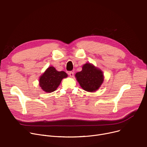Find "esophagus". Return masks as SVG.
<instances>
[{"instance_id":"34e87169","label":"esophagus","mask_w":147,"mask_h":147,"mask_svg":"<svg viewBox=\"0 0 147 147\" xmlns=\"http://www.w3.org/2000/svg\"><path fill=\"white\" fill-rule=\"evenodd\" d=\"M68 74L70 75V76L71 77H74V72H73V71H70L69 73H68Z\"/></svg>"}]
</instances>
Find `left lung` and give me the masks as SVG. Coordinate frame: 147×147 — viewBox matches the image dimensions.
I'll return each instance as SVG.
<instances>
[{
  "label": "left lung",
  "instance_id": "left-lung-1",
  "mask_svg": "<svg viewBox=\"0 0 147 147\" xmlns=\"http://www.w3.org/2000/svg\"><path fill=\"white\" fill-rule=\"evenodd\" d=\"M75 76L82 89L89 92L98 90L104 80L102 70L89 63L84 64L82 70L77 73Z\"/></svg>",
  "mask_w": 147,
  "mask_h": 147
}]
</instances>
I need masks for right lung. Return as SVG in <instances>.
Returning <instances> with one entry per match:
<instances>
[{"label": "right lung", "instance_id": "add662e5", "mask_svg": "<svg viewBox=\"0 0 147 147\" xmlns=\"http://www.w3.org/2000/svg\"><path fill=\"white\" fill-rule=\"evenodd\" d=\"M67 76L65 72L58 71L54 67H49L40 78V86L45 92H53L59 86L63 79Z\"/></svg>", "mask_w": 147, "mask_h": 147}]
</instances>
